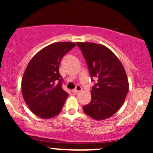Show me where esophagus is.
Wrapping results in <instances>:
<instances>
[{
	"label": "esophagus",
	"mask_w": 153,
	"mask_h": 153,
	"mask_svg": "<svg viewBox=\"0 0 153 153\" xmlns=\"http://www.w3.org/2000/svg\"><path fill=\"white\" fill-rule=\"evenodd\" d=\"M81 90H82V88H81V86L80 85H77L76 88H75V89H73V90H72V92H73L74 93L76 94V93H78V92H81Z\"/></svg>",
	"instance_id": "1"
}]
</instances>
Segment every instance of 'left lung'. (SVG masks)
I'll list each match as a JSON object with an SVG mask.
<instances>
[{"label":"left lung","instance_id":"obj_1","mask_svg":"<svg viewBox=\"0 0 153 153\" xmlns=\"http://www.w3.org/2000/svg\"><path fill=\"white\" fill-rule=\"evenodd\" d=\"M89 68L91 78H98L91 91L90 103L84 112L98 121L110 118L121 107L129 91L124 66L105 46L91 42H77Z\"/></svg>","mask_w":153,"mask_h":153}]
</instances>
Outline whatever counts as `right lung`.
<instances>
[{"label":"right lung","mask_w":153,"mask_h":153,"mask_svg":"<svg viewBox=\"0 0 153 153\" xmlns=\"http://www.w3.org/2000/svg\"><path fill=\"white\" fill-rule=\"evenodd\" d=\"M75 46L72 42L53 43L40 50L29 61L21 88L26 104L37 116L47 119L61 112L69 95L61 86L60 62Z\"/></svg>","instance_id":"obj_1"}]
</instances>
